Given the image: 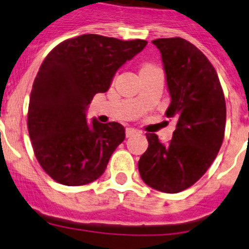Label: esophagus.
Listing matches in <instances>:
<instances>
[{"label":"esophagus","mask_w":249,"mask_h":249,"mask_svg":"<svg viewBox=\"0 0 249 249\" xmlns=\"http://www.w3.org/2000/svg\"><path fill=\"white\" fill-rule=\"evenodd\" d=\"M136 133H137V129L131 128V127L126 128V137H132V136H135Z\"/></svg>","instance_id":"1"}]
</instances>
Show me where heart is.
<instances>
[{
    "mask_svg": "<svg viewBox=\"0 0 249 249\" xmlns=\"http://www.w3.org/2000/svg\"><path fill=\"white\" fill-rule=\"evenodd\" d=\"M152 67H155V66H152V65H144L143 67H142V70H147V68H152Z\"/></svg>",
    "mask_w": 249,
    "mask_h": 249,
    "instance_id": "1",
    "label": "heart"
}]
</instances>
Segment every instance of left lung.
Listing matches in <instances>:
<instances>
[{
  "mask_svg": "<svg viewBox=\"0 0 249 249\" xmlns=\"http://www.w3.org/2000/svg\"><path fill=\"white\" fill-rule=\"evenodd\" d=\"M160 50L176 120L172 140L162 143L147 133L148 148L138 160L146 184L164 193H178L195 184L211 167L222 146L226 101L214 67L198 48L181 37L152 41Z\"/></svg>",
  "mask_w": 249,
  "mask_h": 249,
  "instance_id": "obj_1",
  "label": "left lung"
}]
</instances>
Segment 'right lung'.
Here are the masks:
<instances>
[{
    "label": "right lung",
    "mask_w": 249,
    "mask_h": 249,
    "mask_svg": "<svg viewBox=\"0 0 249 249\" xmlns=\"http://www.w3.org/2000/svg\"><path fill=\"white\" fill-rule=\"evenodd\" d=\"M147 45L100 35L66 39L51 51L35 78L27 127L35 156L46 173L65 186L91 183L105 172L126 137L118 122L91 123L86 111L96 93Z\"/></svg>",
    "instance_id": "obj_1"
}]
</instances>
